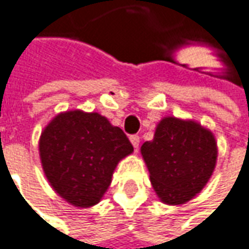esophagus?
I'll return each mask as SVG.
<instances>
[{"mask_svg": "<svg viewBox=\"0 0 249 249\" xmlns=\"http://www.w3.org/2000/svg\"><path fill=\"white\" fill-rule=\"evenodd\" d=\"M129 141H131L132 146L135 147V150L138 151V149H139V143H141V138H139L138 135H132V136L129 138Z\"/></svg>", "mask_w": 249, "mask_h": 249, "instance_id": "obj_1", "label": "esophagus"}]
</instances>
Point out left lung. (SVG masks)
<instances>
[{"label": "left lung", "instance_id": "left-lung-1", "mask_svg": "<svg viewBox=\"0 0 249 249\" xmlns=\"http://www.w3.org/2000/svg\"><path fill=\"white\" fill-rule=\"evenodd\" d=\"M159 198L168 205L189 202L208 183L218 144L208 128L193 120L164 117L154 138L141 147Z\"/></svg>", "mask_w": 249, "mask_h": 249}]
</instances>
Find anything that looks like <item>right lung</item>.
<instances>
[{"instance_id":"1","label":"right lung","mask_w":249,"mask_h":249,"mask_svg":"<svg viewBox=\"0 0 249 249\" xmlns=\"http://www.w3.org/2000/svg\"><path fill=\"white\" fill-rule=\"evenodd\" d=\"M39 159L52 189L77 208L98 204L117 164L133 151L121 128L99 113L55 116L39 136Z\"/></svg>"}]
</instances>
